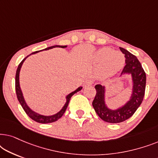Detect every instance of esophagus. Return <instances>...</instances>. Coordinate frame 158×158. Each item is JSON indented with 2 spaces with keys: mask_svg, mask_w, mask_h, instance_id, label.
<instances>
[{
  "mask_svg": "<svg viewBox=\"0 0 158 158\" xmlns=\"http://www.w3.org/2000/svg\"><path fill=\"white\" fill-rule=\"evenodd\" d=\"M92 84H93V81H91L90 79H87L85 82H84L83 87H86V86L90 85H92Z\"/></svg>",
  "mask_w": 158,
  "mask_h": 158,
  "instance_id": "34e87169",
  "label": "esophagus"
}]
</instances>
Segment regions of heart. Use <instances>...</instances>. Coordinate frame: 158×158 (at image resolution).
Wrapping results in <instances>:
<instances>
[{
  "mask_svg": "<svg viewBox=\"0 0 158 158\" xmlns=\"http://www.w3.org/2000/svg\"><path fill=\"white\" fill-rule=\"evenodd\" d=\"M95 62L101 63L98 69V76L107 77L115 74L124 65V56L118 52H114L110 48L101 49L96 53Z\"/></svg>",
  "mask_w": 158,
  "mask_h": 158,
  "instance_id": "heart-1",
  "label": "heart"
}]
</instances>
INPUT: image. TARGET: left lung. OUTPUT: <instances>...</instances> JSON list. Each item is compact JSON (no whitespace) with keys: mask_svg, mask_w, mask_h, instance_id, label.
Returning a JSON list of instances; mask_svg holds the SVG:
<instances>
[{"mask_svg":"<svg viewBox=\"0 0 158 158\" xmlns=\"http://www.w3.org/2000/svg\"><path fill=\"white\" fill-rule=\"evenodd\" d=\"M119 49L124 55L126 63L121 75L130 73L132 76L133 91L130 100L117 110L109 109L105 104V88L98 84L95 86L96 94L92 103L99 117L104 122L113 124L124 122L135 113L143 101L146 87V73L137 57L122 47Z\"/></svg>","mask_w":158,"mask_h":158,"instance_id":"8db88e82","label":"left lung"}]
</instances>
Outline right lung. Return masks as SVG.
Returning a JSON list of instances; mask_svg holds the SVG:
<instances>
[{"mask_svg":"<svg viewBox=\"0 0 158 158\" xmlns=\"http://www.w3.org/2000/svg\"><path fill=\"white\" fill-rule=\"evenodd\" d=\"M66 47L67 46H60V45H55V46H52V47H47V48L44 49V50H48V49L55 48V47H61V48H64V47ZM37 52H39V51L34 52H32L31 54H35V53H37ZM27 57H29V55H28ZM27 57H26L24 59H23L22 61L20 62V64H19L18 68H17V70H16V79H15V88H16V93L17 98H18L19 103H20L21 106H22L23 110H24L26 114H27V115L31 118V119H33L34 121H35V122H36L42 123V124H47V123H52V122H56V121L59 119L60 118L62 117V116L64 114V111H66L67 107H68L69 101H70L71 97H72L75 94H76L77 92L80 91V90L82 89V87H79L77 90H75V91L70 93V94H69L68 96H67V97H66V99H67L66 103L64 104V106H63V108L62 109L61 111H60V112H58L57 114H56L53 116H47L40 115V114H39L37 113H35V112L30 109L29 106H28L27 105V103H26L24 99H23L22 92H21V90L20 85H19V72H20L21 65H22L23 62H24V60L27 59Z\"/></svg>","mask_w":158,"mask_h":158,"instance_id":"1","label":"right lung"}]
</instances>
